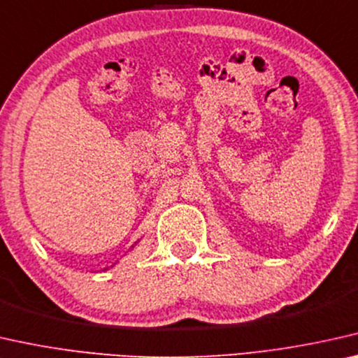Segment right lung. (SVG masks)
<instances>
[{
  "mask_svg": "<svg viewBox=\"0 0 358 358\" xmlns=\"http://www.w3.org/2000/svg\"><path fill=\"white\" fill-rule=\"evenodd\" d=\"M131 248H133V246H131ZM104 270H108V268H104Z\"/></svg>",
  "mask_w": 358,
  "mask_h": 358,
  "instance_id": "add662e5",
  "label": "right lung"
}]
</instances>
